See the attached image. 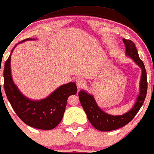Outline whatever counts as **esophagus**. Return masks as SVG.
<instances>
[{
    "mask_svg": "<svg viewBox=\"0 0 154 154\" xmlns=\"http://www.w3.org/2000/svg\"><path fill=\"white\" fill-rule=\"evenodd\" d=\"M86 85V81H85L83 79L79 78L76 79V86L79 89H81L83 87H84V86Z\"/></svg>",
    "mask_w": 154,
    "mask_h": 154,
    "instance_id": "34e87169",
    "label": "esophagus"
}]
</instances>
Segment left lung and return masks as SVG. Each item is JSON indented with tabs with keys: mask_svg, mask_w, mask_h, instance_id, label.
<instances>
[{
	"mask_svg": "<svg viewBox=\"0 0 154 154\" xmlns=\"http://www.w3.org/2000/svg\"><path fill=\"white\" fill-rule=\"evenodd\" d=\"M123 42L125 45L126 55L131 57L134 60V62L142 69L140 84V94L133 107L127 113L122 115L114 116V115H108L99 107L93 96L88 94L84 90H81L79 92V100L81 102V106L84 108L85 112L87 115L88 120L96 129L101 131H114V130L123 127L125 125L129 123L134 118L135 115L138 112L146 97L148 88L147 74H146V70L143 63L139 57L138 52L137 51L134 42L130 39H123Z\"/></svg>",
	"mask_w": 154,
	"mask_h": 154,
	"instance_id": "left-lung-1",
	"label": "left lung"
}]
</instances>
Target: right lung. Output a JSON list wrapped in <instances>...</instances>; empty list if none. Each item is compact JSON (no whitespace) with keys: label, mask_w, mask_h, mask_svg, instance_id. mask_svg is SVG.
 I'll return each mask as SVG.
<instances>
[{"label":"right lung","mask_w":154,"mask_h":154,"mask_svg":"<svg viewBox=\"0 0 154 154\" xmlns=\"http://www.w3.org/2000/svg\"><path fill=\"white\" fill-rule=\"evenodd\" d=\"M31 39H24L21 42ZM11 55L5 63L3 78L5 94L12 108L27 125L46 131L53 129L62 120L68 97L76 94V84L70 82L60 86L47 98L38 101L31 100L20 92L13 81Z\"/></svg>","instance_id":"1"}]
</instances>
